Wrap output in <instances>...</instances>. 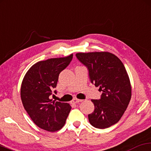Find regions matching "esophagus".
<instances>
[{
  "instance_id": "1",
  "label": "esophagus",
  "mask_w": 151,
  "mask_h": 151,
  "mask_svg": "<svg viewBox=\"0 0 151 151\" xmlns=\"http://www.w3.org/2000/svg\"><path fill=\"white\" fill-rule=\"evenodd\" d=\"M82 101H83V100L74 99H73V101H72V103H73V104H76V103H80V102H82Z\"/></svg>"
}]
</instances>
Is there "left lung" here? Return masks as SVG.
<instances>
[{
	"mask_svg": "<svg viewBox=\"0 0 151 151\" xmlns=\"http://www.w3.org/2000/svg\"><path fill=\"white\" fill-rule=\"evenodd\" d=\"M76 56L87 67L91 83L102 91L101 99L91 100L95 109L88 115L90 124L99 129L116 124L131 99L130 79L122 62L107 52H79Z\"/></svg>",
	"mask_w": 151,
	"mask_h": 151,
	"instance_id": "left-lung-1",
	"label": "left lung"
}]
</instances>
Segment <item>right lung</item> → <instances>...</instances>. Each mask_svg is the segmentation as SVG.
Returning a JSON list of instances; mask_svg holds the SVG:
<instances>
[{"label": "right lung", "instance_id": "1", "mask_svg": "<svg viewBox=\"0 0 151 151\" xmlns=\"http://www.w3.org/2000/svg\"><path fill=\"white\" fill-rule=\"evenodd\" d=\"M73 55L39 62L28 70L23 78L21 98L31 119L43 130L55 132L65 124L71 107L66 103L52 101L61 71L67 67ZM54 93H57L55 90Z\"/></svg>", "mask_w": 151, "mask_h": 151}]
</instances>
